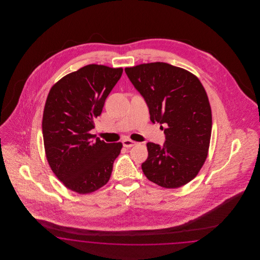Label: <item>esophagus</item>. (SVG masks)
I'll use <instances>...</instances> for the list:
<instances>
[{"instance_id":"obj_1","label":"esophagus","mask_w":260,"mask_h":260,"mask_svg":"<svg viewBox=\"0 0 260 260\" xmlns=\"http://www.w3.org/2000/svg\"><path fill=\"white\" fill-rule=\"evenodd\" d=\"M136 144V141H134V140H132V139H127V138H126V139L123 140V145H124V147H133V146H135Z\"/></svg>"}]
</instances>
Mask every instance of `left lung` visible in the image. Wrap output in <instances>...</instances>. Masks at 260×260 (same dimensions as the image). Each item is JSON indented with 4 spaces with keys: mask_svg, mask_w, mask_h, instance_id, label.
Masks as SVG:
<instances>
[{
    "mask_svg": "<svg viewBox=\"0 0 260 260\" xmlns=\"http://www.w3.org/2000/svg\"><path fill=\"white\" fill-rule=\"evenodd\" d=\"M124 71L145 99L151 122L167 125L162 146L146 144L143 173L164 188L185 185L197 176L209 153L212 119L205 87L197 76L165 62L143 63Z\"/></svg>",
    "mask_w": 260,
    "mask_h": 260,
    "instance_id": "1",
    "label": "left lung"
}]
</instances>
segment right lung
Masks as SVG:
<instances>
[{
  "instance_id": "obj_1",
  "label": "right lung",
  "mask_w": 260,
  "mask_h": 260,
  "mask_svg": "<svg viewBox=\"0 0 260 260\" xmlns=\"http://www.w3.org/2000/svg\"><path fill=\"white\" fill-rule=\"evenodd\" d=\"M123 68L89 64L56 82L43 114V137L48 162L66 188L92 193L111 176L123 144L106 143L90 131Z\"/></svg>"
}]
</instances>
